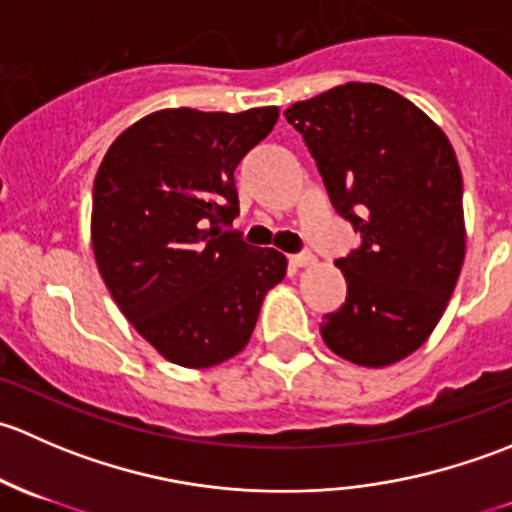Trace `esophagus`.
Masks as SVG:
<instances>
[{
	"label": "esophagus",
	"mask_w": 512,
	"mask_h": 512,
	"mask_svg": "<svg viewBox=\"0 0 512 512\" xmlns=\"http://www.w3.org/2000/svg\"><path fill=\"white\" fill-rule=\"evenodd\" d=\"M289 262H292L294 267H309L317 262V257H314L312 252H299V255H289Z\"/></svg>",
	"instance_id": "34e87169"
}]
</instances>
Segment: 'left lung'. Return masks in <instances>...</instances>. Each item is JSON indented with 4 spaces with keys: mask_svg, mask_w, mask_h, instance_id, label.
<instances>
[{
    "mask_svg": "<svg viewBox=\"0 0 512 512\" xmlns=\"http://www.w3.org/2000/svg\"><path fill=\"white\" fill-rule=\"evenodd\" d=\"M285 118L302 133L361 247L337 260L347 302L322 322L334 354L384 369L441 322L466 260L463 178L438 123L379 84L334 86Z\"/></svg>",
    "mask_w": 512,
    "mask_h": 512,
    "instance_id": "left-lung-1",
    "label": "left lung"
}]
</instances>
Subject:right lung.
<instances>
[{
    "instance_id": "1",
    "label": "right lung",
    "mask_w": 512,
    "mask_h": 512,
    "mask_svg": "<svg viewBox=\"0 0 512 512\" xmlns=\"http://www.w3.org/2000/svg\"><path fill=\"white\" fill-rule=\"evenodd\" d=\"M277 116V106L163 108L128 126L98 165V272L133 329L185 369L240 354L267 292L287 275L282 252L225 230L237 215V163Z\"/></svg>"
}]
</instances>
